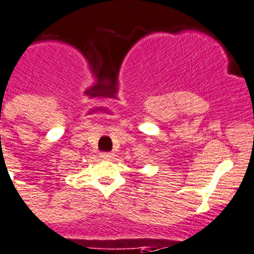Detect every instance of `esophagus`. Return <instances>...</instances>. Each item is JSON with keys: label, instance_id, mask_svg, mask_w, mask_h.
<instances>
[{"label": "esophagus", "instance_id": "esophagus-1", "mask_svg": "<svg viewBox=\"0 0 254 254\" xmlns=\"http://www.w3.org/2000/svg\"><path fill=\"white\" fill-rule=\"evenodd\" d=\"M100 157L105 158V160H109V158L114 157V153H110V152H102V153L100 154Z\"/></svg>", "mask_w": 254, "mask_h": 254}]
</instances>
